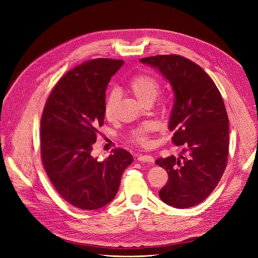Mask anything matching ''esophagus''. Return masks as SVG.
I'll list each match as a JSON object with an SVG mask.
<instances>
[{"instance_id":"34e87169","label":"esophagus","mask_w":258,"mask_h":258,"mask_svg":"<svg viewBox=\"0 0 258 258\" xmlns=\"http://www.w3.org/2000/svg\"><path fill=\"white\" fill-rule=\"evenodd\" d=\"M138 160L144 161V162H149V163L154 162V159L151 155H140V156H138Z\"/></svg>"}]
</instances>
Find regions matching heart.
<instances>
[{
  "label": "heart",
  "mask_w": 258,
  "mask_h": 258,
  "mask_svg": "<svg viewBox=\"0 0 258 258\" xmlns=\"http://www.w3.org/2000/svg\"><path fill=\"white\" fill-rule=\"evenodd\" d=\"M128 87L135 97L143 104L152 103L160 93L161 84L158 79L153 76L139 73L133 77L128 83ZM120 100V92L113 88L110 90L105 98L104 112L108 120H113L117 115V107ZM157 128L156 123L146 121L131 131V140L141 146L149 145L150 135Z\"/></svg>",
  "instance_id": "b5f03b06"
}]
</instances>
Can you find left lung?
<instances>
[{"mask_svg":"<svg viewBox=\"0 0 258 258\" xmlns=\"http://www.w3.org/2000/svg\"><path fill=\"white\" fill-rule=\"evenodd\" d=\"M170 83L174 103L169 120L171 139L182 146L178 157L155 162L168 174L160 199L175 208L193 207L204 201L222 178L229 157V118L214 82L195 62L180 55L142 58Z\"/></svg>","mask_w":258,"mask_h":258,"instance_id":"1","label":"left lung"}]
</instances>
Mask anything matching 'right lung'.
I'll use <instances>...</instances> for the list:
<instances>
[{"label": "right lung", "instance_id": "obj_1", "mask_svg": "<svg viewBox=\"0 0 258 258\" xmlns=\"http://www.w3.org/2000/svg\"><path fill=\"white\" fill-rule=\"evenodd\" d=\"M122 60L98 58L72 68L51 92L41 118V156L57 193L69 204L94 210L115 197L133 162L122 148L103 161L92 156L104 124L107 85Z\"/></svg>", "mask_w": 258, "mask_h": 258}]
</instances>
